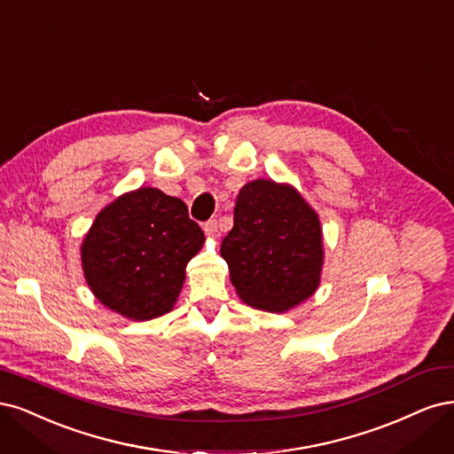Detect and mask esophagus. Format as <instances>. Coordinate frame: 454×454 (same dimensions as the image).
I'll use <instances>...</instances> for the list:
<instances>
[{"label": "esophagus", "mask_w": 454, "mask_h": 454, "mask_svg": "<svg viewBox=\"0 0 454 454\" xmlns=\"http://www.w3.org/2000/svg\"><path fill=\"white\" fill-rule=\"evenodd\" d=\"M203 231H206L209 238H216L218 236V221H216V218H211V221L203 224Z\"/></svg>", "instance_id": "1"}]
</instances>
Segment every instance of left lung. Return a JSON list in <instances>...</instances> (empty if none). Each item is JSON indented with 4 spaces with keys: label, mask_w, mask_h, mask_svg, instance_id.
Returning <instances> with one entry per match:
<instances>
[{
    "label": "left lung",
    "mask_w": 454,
    "mask_h": 454,
    "mask_svg": "<svg viewBox=\"0 0 454 454\" xmlns=\"http://www.w3.org/2000/svg\"><path fill=\"white\" fill-rule=\"evenodd\" d=\"M221 256L247 305L270 313L288 311L320 283L325 251L318 215L290 184L247 183Z\"/></svg>",
    "instance_id": "1"
}]
</instances>
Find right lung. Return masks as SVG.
<instances>
[{"label": "right lung", "mask_w": 454, "mask_h": 454, "mask_svg": "<svg viewBox=\"0 0 454 454\" xmlns=\"http://www.w3.org/2000/svg\"><path fill=\"white\" fill-rule=\"evenodd\" d=\"M206 236L186 203L141 186L101 209L81 247L84 279L114 313L151 320L171 311Z\"/></svg>", "instance_id": "1"}]
</instances>
